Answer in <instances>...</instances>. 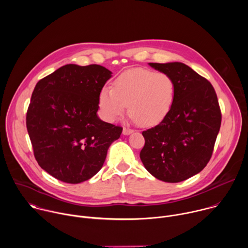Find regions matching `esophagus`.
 Masks as SVG:
<instances>
[{
    "mask_svg": "<svg viewBox=\"0 0 248 248\" xmlns=\"http://www.w3.org/2000/svg\"><path fill=\"white\" fill-rule=\"evenodd\" d=\"M132 132H133V130L130 129V128L124 127V129H123V134H124V135H129V134H131Z\"/></svg>",
    "mask_w": 248,
    "mask_h": 248,
    "instance_id": "esophagus-1",
    "label": "esophagus"
}]
</instances>
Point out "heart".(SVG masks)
I'll list each match as a JSON object with an SVG mask.
<instances>
[{
	"label": "heart",
	"instance_id": "obj_1",
	"mask_svg": "<svg viewBox=\"0 0 248 248\" xmlns=\"http://www.w3.org/2000/svg\"><path fill=\"white\" fill-rule=\"evenodd\" d=\"M175 100V82L166 73L131 68L120 75L113 88L103 87L98 96L102 117L118 120L126 110L142 126H155L170 113Z\"/></svg>",
	"mask_w": 248,
	"mask_h": 248
}]
</instances>
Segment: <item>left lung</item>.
<instances>
[{"mask_svg": "<svg viewBox=\"0 0 248 248\" xmlns=\"http://www.w3.org/2000/svg\"><path fill=\"white\" fill-rule=\"evenodd\" d=\"M175 82V100L169 116L142 132L145 145L140 159L156 179L180 183L208 164L221 126V111L212 84L188 65L149 62Z\"/></svg>", "mask_w": 248, "mask_h": 248, "instance_id": "1", "label": "left lung"}]
</instances>
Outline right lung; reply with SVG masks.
I'll list each match as a JSON object with an SVG mask.
<instances>
[{
    "label": "right lung",
    "mask_w": 248,
    "mask_h": 248,
    "mask_svg": "<svg viewBox=\"0 0 248 248\" xmlns=\"http://www.w3.org/2000/svg\"><path fill=\"white\" fill-rule=\"evenodd\" d=\"M112 72L99 64L68 63L38 81L26 127L39 166L67 184L83 183L103 167L123 128L97 115L98 96Z\"/></svg>",
    "instance_id": "obj_1"
}]
</instances>
